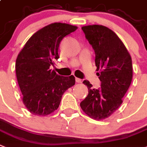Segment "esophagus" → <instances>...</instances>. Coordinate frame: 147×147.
<instances>
[{"instance_id": "obj_1", "label": "esophagus", "mask_w": 147, "mask_h": 147, "mask_svg": "<svg viewBox=\"0 0 147 147\" xmlns=\"http://www.w3.org/2000/svg\"><path fill=\"white\" fill-rule=\"evenodd\" d=\"M76 81L77 83H82V79H80V78H76Z\"/></svg>"}]
</instances>
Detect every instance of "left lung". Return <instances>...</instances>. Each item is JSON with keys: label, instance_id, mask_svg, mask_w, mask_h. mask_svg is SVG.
Instances as JSON below:
<instances>
[{"label": "left lung", "instance_id": "left-lung-1", "mask_svg": "<svg viewBox=\"0 0 147 147\" xmlns=\"http://www.w3.org/2000/svg\"><path fill=\"white\" fill-rule=\"evenodd\" d=\"M82 29L95 52L101 87L92 88L84 80L88 94L80 106L85 114L99 121L113 115L123 102L133 76L131 57L118 35L106 26H85Z\"/></svg>", "mask_w": 147, "mask_h": 147}]
</instances>
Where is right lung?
<instances>
[{
	"label": "right lung",
	"mask_w": 147,
	"mask_h": 147,
	"mask_svg": "<svg viewBox=\"0 0 147 147\" xmlns=\"http://www.w3.org/2000/svg\"><path fill=\"white\" fill-rule=\"evenodd\" d=\"M77 26L54 22L34 33L18 54L16 74L22 102L31 113L45 116L57 110L65 90L76 83L73 76H60L50 66L58 59L62 39Z\"/></svg>",
	"instance_id": "add662e5"
}]
</instances>
